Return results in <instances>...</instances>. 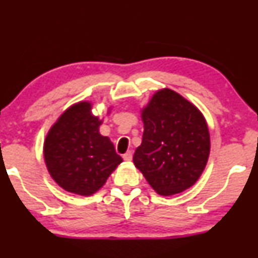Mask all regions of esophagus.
<instances>
[{
	"label": "esophagus",
	"instance_id": "1",
	"mask_svg": "<svg viewBox=\"0 0 258 258\" xmlns=\"http://www.w3.org/2000/svg\"><path fill=\"white\" fill-rule=\"evenodd\" d=\"M132 158H133L132 151H127L126 154L123 155V159L126 160V161H131V160H132Z\"/></svg>",
	"mask_w": 258,
	"mask_h": 258
}]
</instances>
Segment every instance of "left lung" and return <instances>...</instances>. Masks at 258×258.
<instances>
[{
	"instance_id": "obj_1",
	"label": "left lung",
	"mask_w": 258,
	"mask_h": 258,
	"mask_svg": "<svg viewBox=\"0 0 258 258\" xmlns=\"http://www.w3.org/2000/svg\"><path fill=\"white\" fill-rule=\"evenodd\" d=\"M142 143L134 165L161 196L194 185L206 166L211 142L208 127L194 104L169 89L158 91L142 110Z\"/></svg>"
}]
</instances>
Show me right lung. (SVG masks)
I'll return each instance as SVG.
<instances>
[{
    "mask_svg": "<svg viewBox=\"0 0 258 258\" xmlns=\"http://www.w3.org/2000/svg\"><path fill=\"white\" fill-rule=\"evenodd\" d=\"M101 120L90 102L67 109L52 126L44 143V159L53 180L66 191L94 194L123 159L110 140L99 133Z\"/></svg>",
    "mask_w": 258,
    "mask_h": 258,
    "instance_id": "add662e5",
    "label": "right lung"
}]
</instances>
